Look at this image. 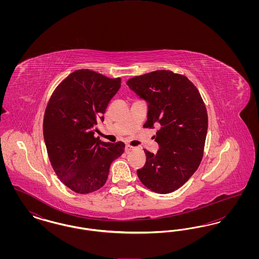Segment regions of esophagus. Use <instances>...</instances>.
Wrapping results in <instances>:
<instances>
[{
    "mask_svg": "<svg viewBox=\"0 0 259 259\" xmlns=\"http://www.w3.org/2000/svg\"><path fill=\"white\" fill-rule=\"evenodd\" d=\"M133 149H135V148L132 147V146H129V145H126V147H125V151L126 152H129V151H131Z\"/></svg>",
    "mask_w": 259,
    "mask_h": 259,
    "instance_id": "1",
    "label": "esophagus"
}]
</instances>
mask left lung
<instances>
[{
	"instance_id": "8db88e82",
	"label": "left lung",
	"mask_w": 259,
	"mask_h": 259,
	"mask_svg": "<svg viewBox=\"0 0 259 259\" xmlns=\"http://www.w3.org/2000/svg\"><path fill=\"white\" fill-rule=\"evenodd\" d=\"M126 84L148 103L144 128L160 124L154 154L137 171L142 184L153 192L167 194L179 189L197 170L208 131V113L196 87L184 74L159 70L134 76Z\"/></svg>"
}]
</instances>
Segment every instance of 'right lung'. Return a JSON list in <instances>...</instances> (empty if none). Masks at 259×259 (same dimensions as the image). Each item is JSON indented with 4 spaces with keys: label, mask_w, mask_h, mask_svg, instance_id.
<instances>
[{
    "label": "right lung",
    "mask_w": 259,
    "mask_h": 259,
    "mask_svg": "<svg viewBox=\"0 0 259 259\" xmlns=\"http://www.w3.org/2000/svg\"><path fill=\"white\" fill-rule=\"evenodd\" d=\"M120 81L81 69L62 80L50 96L42 124L49 158L58 179L76 193L100 189L111 162L124 152L122 142L111 144L94 137Z\"/></svg>",
    "instance_id": "add662e5"
}]
</instances>
